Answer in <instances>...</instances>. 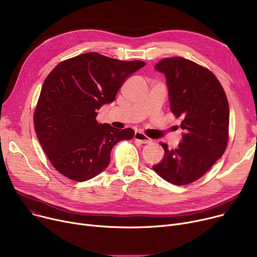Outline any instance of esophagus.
Segmentation results:
<instances>
[{
	"label": "esophagus",
	"instance_id": "34e87169",
	"mask_svg": "<svg viewBox=\"0 0 257 257\" xmlns=\"http://www.w3.org/2000/svg\"><path fill=\"white\" fill-rule=\"evenodd\" d=\"M134 140L142 143V144H149L152 142V140L150 138H148L145 133L141 132V131H137L134 133Z\"/></svg>",
	"mask_w": 257,
	"mask_h": 257
}]
</instances>
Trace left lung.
<instances>
[{"mask_svg":"<svg viewBox=\"0 0 257 257\" xmlns=\"http://www.w3.org/2000/svg\"><path fill=\"white\" fill-rule=\"evenodd\" d=\"M172 113L182 117V142L170 150L160 143L165 157L153 167L161 178L175 185L198 180L225 152L229 139V104L226 93L208 69L183 57L160 60Z\"/></svg>","mask_w":257,"mask_h":257,"instance_id":"8db88e82","label":"left lung"}]
</instances>
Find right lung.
<instances>
[{
    "label": "right lung",
    "instance_id": "1",
    "mask_svg": "<svg viewBox=\"0 0 257 257\" xmlns=\"http://www.w3.org/2000/svg\"><path fill=\"white\" fill-rule=\"evenodd\" d=\"M145 65L90 52L61 61L48 75L34 110V128L63 176L78 182L93 178L109 165L113 146L132 140L131 128L99 124L97 110L113 102L125 80Z\"/></svg>",
    "mask_w": 257,
    "mask_h": 257
}]
</instances>
